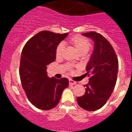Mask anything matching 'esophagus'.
<instances>
[{
	"label": "esophagus",
	"instance_id": "obj_1",
	"mask_svg": "<svg viewBox=\"0 0 132 132\" xmlns=\"http://www.w3.org/2000/svg\"><path fill=\"white\" fill-rule=\"evenodd\" d=\"M69 83H70V85H75V84H76V82H75V81L73 80H71V79L69 80Z\"/></svg>",
	"mask_w": 132,
	"mask_h": 132
}]
</instances>
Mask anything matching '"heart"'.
Masks as SVG:
<instances>
[{"instance_id":"1","label":"heart","mask_w":132,"mask_h":132,"mask_svg":"<svg viewBox=\"0 0 132 132\" xmlns=\"http://www.w3.org/2000/svg\"><path fill=\"white\" fill-rule=\"evenodd\" d=\"M68 42L74 46L79 55L80 54L85 55L89 51L91 46V43L88 39L80 35H76L68 39ZM64 49V46L63 44H59L55 50V55L57 58H60L62 57Z\"/></svg>"}]
</instances>
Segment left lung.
<instances>
[{
  "instance_id": "obj_1",
  "label": "left lung",
  "mask_w": 132,
  "mask_h": 132,
  "mask_svg": "<svg viewBox=\"0 0 132 132\" xmlns=\"http://www.w3.org/2000/svg\"><path fill=\"white\" fill-rule=\"evenodd\" d=\"M94 41V50L86 66L90 76L85 85L86 92L77 98L78 105L89 111L102 108L111 96L118 72V59L114 48L105 38L96 32L82 34Z\"/></svg>"
}]
</instances>
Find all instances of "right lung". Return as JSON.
Here are the masks:
<instances>
[{
    "label": "right lung",
    "mask_w": 132,
    "mask_h": 132,
    "mask_svg": "<svg viewBox=\"0 0 132 132\" xmlns=\"http://www.w3.org/2000/svg\"><path fill=\"white\" fill-rule=\"evenodd\" d=\"M68 34L41 31L30 38L22 50L19 70L22 87L30 103L41 110L56 107L69 85L68 78H50L46 72V66L56 59L57 46Z\"/></svg>",
    "instance_id": "right-lung-1"
}]
</instances>
